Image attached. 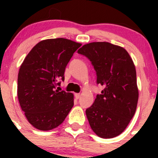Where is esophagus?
<instances>
[{
  "instance_id": "34e87169",
  "label": "esophagus",
  "mask_w": 158,
  "mask_h": 158,
  "mask_svg": "<svg viewBox=\"0 0 158 158\" xmlns=\"http://www.w3.org/2000/svg\"><path fill=\"white\" fill-rule=\"evenodd\" d=\"M80 96H81V95L79 93H76V94H75V98H76V99H79V98H80Z\"/></svg>"
}]
</instances>
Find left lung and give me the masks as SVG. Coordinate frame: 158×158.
<instances>
[{"label": "left lung", "instance_id": "obj_1", "mask_svg": "<svg viewBox=\"0 0 158 158\" xmlns=\"http://www.w3.org/2000/svg\"><path fill=\"white\" fill-rule=\"evenodd\" d=\"M78 52L92 62L97 83L104 87L86 109L91 128L98 137L112 138L125 131L138 101L136 69L125 49L108 42L85 44Z\"/></svg>", "mask_w": 158, "mask_h": 158}]
</instances>
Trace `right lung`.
I'll list each match as a JSON object with an SVG mask.
<instances>
[{
    "mask_svg": "<svg viewBox=\"0 0 158 158\" xmlns=\"http://www.w3.org/2000/svg\"><path fill=\"white\" fill-rule=\"evenodd\" d=\"M82 44L65 38L41 40L20 66L17 96L22 111L34 128L49 131L61 125L74 105L71 92L56 89L73 53Z\"/></svg>",
    "mask_w": 158,
    "mask_h": 158,
    "instance_id": "add662e5",
    "label": "right lung"
}]
</instances>
